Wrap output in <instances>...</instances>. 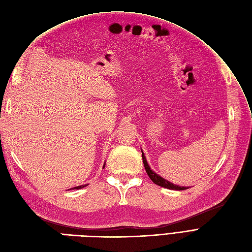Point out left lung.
<instances>
[{"label":"left lung","instance_id":"left-lung-1","mask_svg":"<svg viewBox=\"0 0 252 252\" xmlns=\"http://www.w3.org/2000/svg\"><path fill=\"white\" fill-rule=\"evenodd\" d=\"M142 158H143V162H144V166H145L147 174H148V176L150 177V179L154 182L155 185H158V186L162 187V188H166V189H170L182 190V189H189L188 187H179V186H176V185L172 184V182H170V181H168V180H166V179H163V178H161L159 175L156 174L155 172H153V171L150 169L148 162H147V160H146V158H145V155H144L143 151H142Z\"/></svg>","mask_w":252,"mask_h":252}]
</instances>
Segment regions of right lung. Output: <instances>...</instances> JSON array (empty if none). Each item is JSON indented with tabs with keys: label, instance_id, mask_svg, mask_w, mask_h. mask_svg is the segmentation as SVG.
Instances as JSON below:
<instances>
[{
	"label": "right lung",
	"instance_id": "right-lung-1",
	"mask_svg": "<svg viewBox=\"0 0 252 252\" xmlns=\"http://www.w3.org/2000/svg\"><path fill=\"white\" fill-rule=\"evenodd\" d=\"M105 167V166H104ZM103 167V168H104ZM88 185H84V186H79V187H75V188H73V189H82V188H84V187H86Z\"/></svg>",
	"mask_w": 252,
	"mask_h": 252
}]
</instances>
